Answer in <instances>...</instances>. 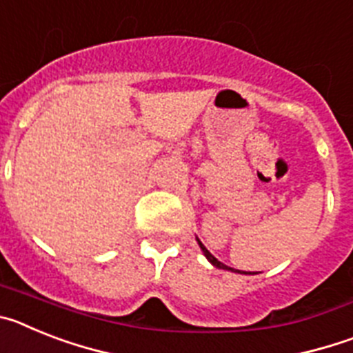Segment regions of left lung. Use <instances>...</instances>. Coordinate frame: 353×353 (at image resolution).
<instances>
[{
  "instance_id": "left-lung-1",
  "label": "left lung",
  "mask_w": 353,
  "mask_h": 353,
  "mask_svg": "<svg viewBox=\"0 0 353 353\" xmlns=\"http://www.w3.org/2000/svg\"><path fill=\"white\" fill-rule=\"evenodd\" d=\"M196 240H198V245H199V249H201V251H203L205 258H207V260L210 261V263L214 265V267H217V269H223V270H232V272H236V274H251V272H244V270H235V269H232V267H228V265L221 263V261L217 260V258H215L214 254H212V252L208 251V249L205 248L203 244H201V240H199L198 236H196Z\"/></svg>"
}]
</instances>
